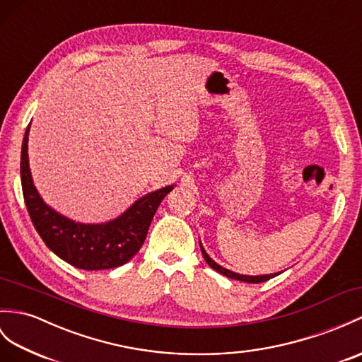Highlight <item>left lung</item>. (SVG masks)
<instances>
[{
	"instance_id": "obj_1",
	"label": "left lung",
	"mask_w": 362,
	"mask_h": 362,
	"mask_svg": "<svg viewBox=\"0 0 362 362\" xmlns=\"http://www.w3.org/2000/svg\"><path fill=\"white\" fill-rule=\"evenodd\" d=\"M200 250H202V255H204V259L206 260V264H208L209 267H211L213 270H216L217 273H221V274H223V276H226V277H231V279L242 281V282H248V284H259V282H265V281H268V279H272V277L279 274V273H274V274H264V276H243V274L233 273V272H230V270H226V268H223V267H221V265H217V264L214 262V260L206 255V251L204 250V247H202V243H200Z\"/></svg>"
}]
</instances>
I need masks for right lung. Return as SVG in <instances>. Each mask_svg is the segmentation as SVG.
Returning a JSON list of instances; mask_svg holds the SVG:
<instances>
[{
  "label": "right lung",
  "instance_id": "right-lung-1",
  "mask_svg": "<svg viewBox=\"0 0 362 362\" xmlns=\"http://www.w3.org/2000/svg\"><path fill=\"white\" fill-rule=\"evenodd\" d=\"M29 126L21 148V187L28 213L40 238L58 257L81 270H107L128 262L141 248L151 221L160 202L174 188L173 185L149 192L107 223H75L50 209L33 187L28 158Z\"/></svg>",
  "mask_w": 362,
  "mask_h": 362
}]
</instances>
